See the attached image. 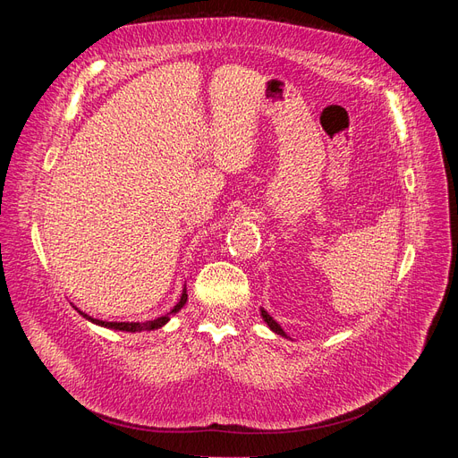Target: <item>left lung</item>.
<instances>
[{
  "label": "left lung",
  "mask_w": 458,
  "mask_h": 458,
  "mask_svg": "<svg viewBox=\"0 0 458 458\" xmlns=\"http://www.w3.org/2000/svg\"><path fill=\"white\" fill-rule=\"evenodd\" d=\"M261 317H263V321L267 323V327L273 330V332H276V335H281V336H284L286 338V332L281 328V325L275 321V318L266 311V310H261Z\"/></svg>",
  "instance_id": "left-lung-1"
}]
</instances>
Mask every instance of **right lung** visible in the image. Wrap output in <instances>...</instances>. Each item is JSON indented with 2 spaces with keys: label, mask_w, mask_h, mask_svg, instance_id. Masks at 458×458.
I'll list each match as a JSON object with an SVG mask.
<instances>
[{
  "label": "right lung",
  "mask_w": 458,
  "mask_h": 458,
  "mask_svg": "<svg viewBox=\"0 0 458 458\" xmlns=\"http://www.w3.org/2000/svg\"><path fill=\"white\" fill-rule=\"evenodd\" d=\"M185 301H187V290L183 288V294H182V300L177 301V306L170 311V313H165V315H162V317H158V318H155V321H145V323H108V321H99V318H93V317H89V315H86V313H81L84 315L86 318H89V321H93V323H97V325H101V327H106V328H114V330H126V332H141V330H155V328H160V327H164L165 323L170 321V315L172 313H175V311H179L182 310L183 306H185Z\"/></svg>",
  "instance_id": "right-lung-1"
}]
</instances>
